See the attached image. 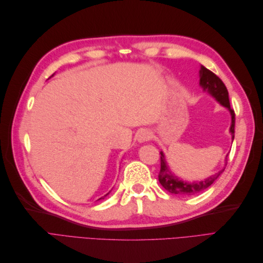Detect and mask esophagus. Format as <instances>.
<instances>
[{
	"label": "esophagus",
	"mask_w": 263,
	"mask_h": 263,
	"mask_svg": "<svg viewBox=\"0 0 263 263\" xmlns=\"http://www.w3.org/2000/svg\"><path fill=\"white\" fill-rule=\"evenodd\" d=\"M151 137H153V134H151L148 129H141L140 132H138L137 134V140L139 142H144L149 140Z\"/></svg>",
	"instance_id": "1"
}]
</instances>
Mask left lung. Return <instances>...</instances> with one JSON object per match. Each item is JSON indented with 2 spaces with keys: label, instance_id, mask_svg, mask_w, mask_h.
Wrapping results in <instances>:
<instances>
[{
  "label": "left lung",
  "instance_id": "left-lung-1",
  "mask_svg": "<svg viewBox=\"0 0 263 263\" xmlns=\"http://www.w3.org/2000/svg\"><path fill=\"white\" fill-rule=\"evenodd\" d=\"M200 85L203 87L204 91H208L212 97L216 99L222 106L228 108L232 115V125H230V133H232V138L234 140L235 137V112L234 109L230 107L229 98H228V91L227 87L225 86L224 82H222L220 79L213 73L211 70L205 68L204 66H201L200 70ZM161 157H160V172H159V182L160 184L168 191V192L172 194H178V195H194L200 192H203L204 190L210 187L213 183L215 182L220 174L224 172L225 166L227 165V157H226V162L225 166L220 171L216 172L210 178L205 179L200 182H184L182 180H179L177 177H174L171 170L169 169L168 164L164 159V155L161 151Z\"/></svg>",
  "mask_w": 263,
  "mask_h": 263
}]
</instances>
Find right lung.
<instances>
[{
  "instance_id": "add662e5",
  "label": "right lung",
  "mask_w": 263,
  "mask_h": 263,
  "mask_svg": "<svg viewBox=\"0 0 263 263\" xmlns=\"http://www.w3.org/2000/svg\"><path fill=\"white\" fill-rule=\"evenodd\" d=\"M107 194H109V193H107ZM107 194H105V195H104V197H105V196H107Z\"/></svg>"
}]
</instances>
